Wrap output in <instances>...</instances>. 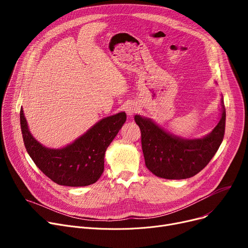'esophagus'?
<instances>
[{
  "instance_id": "esophagus-1",
  "label": "esophagus",
  "mask_w": 248,
  "mask_h": 248,
  "mask_svg": "<svg viewBox=\"0 0 248 248\" xmlns=\"http://www.w3.org/2000/svg\"><path fill=\"white\" fill-rule=\"evenodd\" d=\"M124 110L128 116H133L137 112L138 108L135 103H128V104H126Z\"/></svg>"
}]
</instances>
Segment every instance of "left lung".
Wrapping results in <instances>:
<instances>
[{
  "mask_svg": "<svg viewBox=\"0 0 248 248\" xmlns=\"http://www.w3.org/2000/svg\"><path fill=\"white\" fill-rule=\"evenodd\" d=\"M221 117L212 132L200 139H184L166 132L149 117L135 115L141 133V149L147 168L157 177L187 179L198 174L218 151L224 138L226 112L223 96Z\"/></svg>",
  "mask_w": 248,
  "mask_h": 248,
  "instance_id": "left-lung-1",
  "label": "left lung"
}]
</instances>
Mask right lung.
Wrapping results in <instances>:
<instances>
[{"mask_svg":"<svg viewBox=\"0 0 248 248\" xmlns=\"http://www.w3.org/2000/svg\"><path fill=\"white\" fill-rule=\"evenodd\" d=\"M126 121L125 112L104 117L61 149L41 145L30 133L20 110L24 145L35 165L58 185L82 187L95 183L104 170V154Z\"/></svg>","mask_w":248,"mask_h":248,"instance_id":"obj_1","label":"right lung"}]
</instances>
